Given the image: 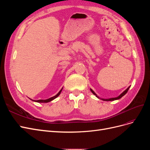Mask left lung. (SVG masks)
I'll list each match as a JSON object with an SVG mask.
<instances>
[{"label": "left lung", "mask_w": 150, "mask_h": 150, "mask_svg": "<svg viewBox=\"0 0 150 150\" xmlns=\"http://www.w3.org/2000/svg\"><path fill=\"white\" fill-rule=\"evenodd\" d=\"M129 87H130V86H129ZM129 87H128V88H127L123 93H122L119 96H117V97H116V98H110V99H103V101H114V100H116V99H120L121 98H122V96H124V95H125V94L127 93V92H128V89H129ZM91 92H92L94 95H96V96L97 98H99L97 96V95L96 94V93H95L91 89Z\"/></svg>", "instance_id": "1"}]
</instances>
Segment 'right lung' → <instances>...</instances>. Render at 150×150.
I'll return each instance as SVG.
<instances>
[{
    "label": "right lung",
    "instance_id": "1",
    "mask_svg": "<svg viewBox=\"0 0 150 150\" xmlns=\"http://www.w3.org/2000/svg\"><path fill=\"white\" fill-rule=\"evenodd\" d=\"M62 88L60 90V91L59 92L56 96H53V97H52V98H49V99H45V100H42V99H39V100H33V101H35V102H38V103H48V102H50V101H52L53 99H54L55 98H56L58 96H59V94H61V91H62Z\"/></svg>",
    "mask_w": 150,
    "mask_h": 150
}]
</instances>
